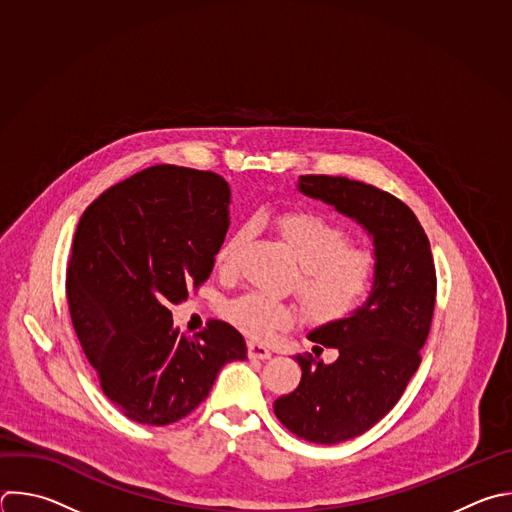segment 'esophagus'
<instances>
[{"mask_svg":"<svg viewBox=\"0 0 512 512\" xmlns=\"http://www.w3.org/2000/svg\"><path fill=\"white\" fill-rule=\"evenodd\" d=\"M247 354H249L251 360H269V358L273 356L269 348H265V346H261V344H255V342H249Z\"/></svg>","mask_w":512,"mask_h":512,"instance_id":"esophagus-1","label":"esophagus"}]
</instances>
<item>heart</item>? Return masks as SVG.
Masks as SVG:
<instances>
[{"mask_svg":"<svg viewBox=\"0 0 512 512\" xmlns=\"http://www.w3.org/2000/svg\"><path fill=\"white\" fill-rule=\"evenodd\" d=\"M255 229V219H249L223 243L217 253L221 271L237 269ZM277 229L301 265L299 293L315 319H344L368 299L376 281V259L368 251L352 249V237L342 227L309 211H293L277 219ZM227 317L253 337H271L295 325L301 309L249 291L229 301Z\"/></svg>","mask_w":512,"mask_h":512,"instance_id":"heart-1","label":"heart"}]
</instances>
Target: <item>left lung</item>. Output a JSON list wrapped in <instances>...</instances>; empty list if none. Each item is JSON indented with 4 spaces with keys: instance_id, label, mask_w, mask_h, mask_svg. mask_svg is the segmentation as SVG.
<instances>
[{
    "instance_id": "obj_1",
    "label": "left lung",
    "mask_w": 512,
    "mask_h": 512,
    "mask_svg": "<svg viewBox=\"0 0 512 512\" xmlns=\"http://www.w3.org/2000/svg\"><path fill=\"white\" fill-rule=\"evenodd\" d=\"M297 189L360 223L374 241L376 281L366 303L307 335L335 348L337 360L323 364L297 356L301 382L273 404L279 422L295 436L337 444L380 422L418 370L436 303V269L422 225L394 195L327 175L299 177Z\"/></svg>"
}]
</instances>
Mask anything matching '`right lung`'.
<instances>
[{"label": "right lung", "instance_id": "1", "mask_svg": "<svg viewBox=\"0 0 512 512\" xmlns=\"http://www.w3.org/2000/svg\"><path fill=\"white\" fill-rule=\"evenodd\" d=\"M229 183L156 164L104 191L82 215L66 275L72 325L106 398L132 422L173 424L247 358L243 335L211 319L179 335L168 305L201 287L229 229Z\"/></svg>", "mask_w": 512, "mask_h": 512}]
</instances>
